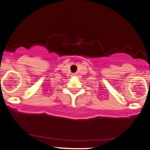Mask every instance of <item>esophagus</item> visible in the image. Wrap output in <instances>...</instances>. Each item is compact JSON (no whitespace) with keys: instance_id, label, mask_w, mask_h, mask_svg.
<instances>
[{"instance_id":"1","label":"esophagus","mask_w":150,"mask_h":150,"mask_svg":"<svg viewBox=\"0 0 150 150\" xmlns=\"http://www.w3.org/2000/svg\"><path fill=\"white\" fill-rule=\"evenodd\" d=\"M71 76L73 77H75L77 76V74H76V73H73V74H72V75H71Z\"/></svg>"}]
</instances>
